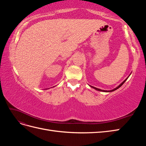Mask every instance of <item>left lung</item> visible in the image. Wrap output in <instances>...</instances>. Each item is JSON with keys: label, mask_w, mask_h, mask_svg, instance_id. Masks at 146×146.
Wrapping results in <instances>:
<instances>
[{"label": "left lung", "mask_w": 146, "mask_h": 146, "mask_svg": "<svg viewBox=\"0 0 146 146\" xmlns=\"http://www.w3.org/2000/svg\"><path fill=\"white\" fill-rule=\"evenodd\" d=\"M130 76V74L129 75V77ZM129 77H128L126 79H125V80H123V82H122L121 84H120V85H119V86H117L116 88H114V89L113 90H108V91H107V90H100V89H99V88H96V87H94V86H91V85H90L91 88H94V90H97V91H102V92H112V91H115V90H117L118 89V88H120L122 85H123V83H125V82L127 80V78H129Z\"/></svg>", "instance_id": "left-lung-1"}]
</instances>
